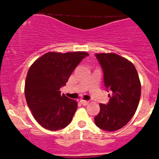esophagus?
I'll return each mask as SVG.
<instances>
[{"label": "esophagus", "instance_id": "34e87169", "mask_svg": "<svg viewBox=\"0 0 159 159\" xmlns=\"http://www.w3.org/2000/svg\"><path fill=\"white\" fill-rule=\"evenodd\" d=\"M80 102H81V105H87L88 104H89V102H88V101L83 100V99H81V100H80Z\"/></svg>", "mask_w": 159, "mask_h": 159}]
</instances>
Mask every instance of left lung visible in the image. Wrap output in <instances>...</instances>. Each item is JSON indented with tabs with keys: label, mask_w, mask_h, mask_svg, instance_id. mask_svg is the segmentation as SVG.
<instances>
[{
	"label": "left lung",
	"mask_w": 159,
	"mask_h": 159,
	"mask_svg": "<svg viewBox=\"0 0 159 159\" xmlns=\"http://www.w3.org/2000/svg\"><path fill=\"white\" fill-rule=\"evenodd\" d=\"M104 72V82L111 91L108 105L100 104L95 125L105 131L121 129L131 119L141 97V82L134 65L115 53L95 54Z\"/></svg>",
	"instance_id": "obj_1"
}]
</instances>
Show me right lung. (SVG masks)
<instances>
[{
  "label": "right lung",
  "instance_id": "right-lung-1",
  "mask_svg": "<svg viewBox=\"0 0 159 159\" xmlns=\"http://www.w3.org/2000/svg\"><path fill=\"white\" fill-rule=\"evenodd\" d=\"M89 55L85 51L48 52L30 67L25 80V98L32 115L43 128L57 131L70 124L78 102L61 94L60 89Z\"/></svg>",
  "mask_w": 159,
  "mask_h": 159
}]
</instances>
